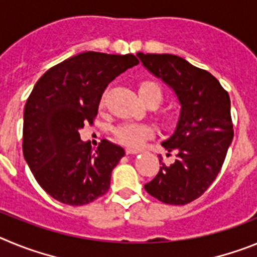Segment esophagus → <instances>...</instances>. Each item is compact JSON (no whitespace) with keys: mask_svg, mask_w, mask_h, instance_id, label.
<instances>
[{"mask_svg":"<svg viewBox=\"0 0 257 257\" xmlns=\"http://www.w3.org/2000/svg\"><path fill=\"white\" fill-rule=\"evenodd\" d=\"M125 152H126V155H136V154H140L141 150L140 149H131V147H128V149H125Z\"/></svg>","mask_w":257,"mask_h":257,"instance_id":"1","label":"esophagus"}]
</instances>
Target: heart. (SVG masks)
<instances>
[{
    "instance_id": "heart-1",
    "label": "heart",
    "mask_w": 257,
    "mask_h": 257,
    "mask_svg": "<svg viewBox=\"0 0 257 257\" xmlns=\"http://www.w3.org/2000/svg\"><path fill=\"white\" fill-rule=\"evenodd\" d=\"M138 92H140V96L142 97V100L146 103H159L163 98L161 87L154 80H142L138 84ZM112 134H114L115 140L121 143V145L137 149V147H141L145 143L146 140H149L154 136L155 131L150 124L123 123L115 126Z\"/></svg>"
}]
</instances>
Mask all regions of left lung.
Wrapping results in <instances>:
<instances>
[{
	"instance_id": "1",
	"label": "left lung",
	"mask_w": 257,
	"mask_h": 257,
	"mask_svg": "<svg viewBox=\"0 0 257 257\" xmlns=\"http://www.w3.org/2000/svg\"><path fill=\"white\" fill-rule=\"evenodd\" d=\"M143 65L174 89L182 105L174 134L161 145L175 154L145 184L152 197L169 205H187L212 184L233 140L229 94L209 71L170 54H137ZM170 154H166V156Z\"/></svg>"
}]
</instances>
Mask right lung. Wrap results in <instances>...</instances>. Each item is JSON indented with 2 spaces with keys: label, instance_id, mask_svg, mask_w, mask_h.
Instances as JSON below:
<instances>
[{
  "label": "right lung",
  "instance_id": "obj_1",
  "mask_svg": "<svg viewBox=\"0 0 257 257\" xmlns=\"http://www.w3.org/2000/svg\"><path fill=\"white\" fill-rule=\"evenodd\" d=\"M137 64L132 54L88 51L52 66L36 83L24 108L23 154L51 197L80 206L108 191L112 169L125 152L107 140L93 152L79 129L93 124L108 83Z\"/></svg>",
  "mask_w": 257,
  "mask_h": 257
}]
</instances>
